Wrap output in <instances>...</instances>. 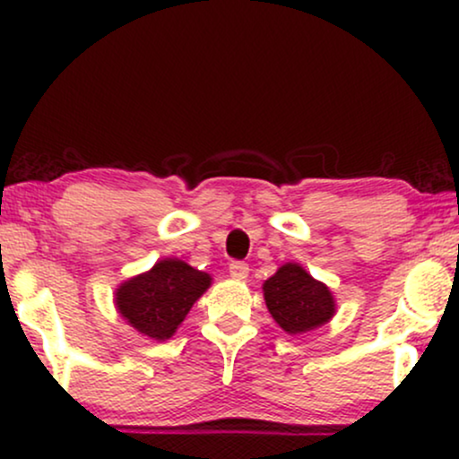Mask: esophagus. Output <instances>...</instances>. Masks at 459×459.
Instances as JSON below:
<instances>
[{
  "label": "esophagus",
  "mask_w": 459,
  "mask_h": 459,
  "mask_svg": "<svg viewBox=\"0 0 459 459\" xmlns=\"http://www.w3.org/2000/svg\"><path fill=\"white\" fill-rule=\"evenodd\" d=\"M247 272H250V267H247L246 263H241V261H235V263H230V265H229L230 278H235V281H246Z\"/></svg>",
  "instance_id": "34e87169"
}]
</instances>
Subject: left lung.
Segmentation results:
<instances>
[{"instance_id":"8db88e82","label":"left lung","mask_w":459,"mask_h":459,"mask_svg":"<svg viewBox=\"0 0 459 459\" xmlns=\"http://www.w3.org/2000/svg\"><path fill=\"white\" fill-rule=\"evenodd\" d=\"M263 298L272 319L291 336L321 328L336 313V299L328 284L310 276L299 263L278 267L263 282Z\"/></svg>"}]
</instances>
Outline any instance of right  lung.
<instances>
[{
	"label": "right lung",
	"instance_id": "1",
	"mask_svg": "<svg viewBox=\"0 0 459 459\" xmlns=\"http://www.w3.org/2000/svg\"><path fill=\"white\" fill-rule=\"evenodd\" d=\"M207 272L181 259H161L114 291V307L125 324L152 341H168L187 317L198 298L212 287Z\"/></svg>",
	"mask_w": 459,
	"mask_h": 459
}]
</instances>
